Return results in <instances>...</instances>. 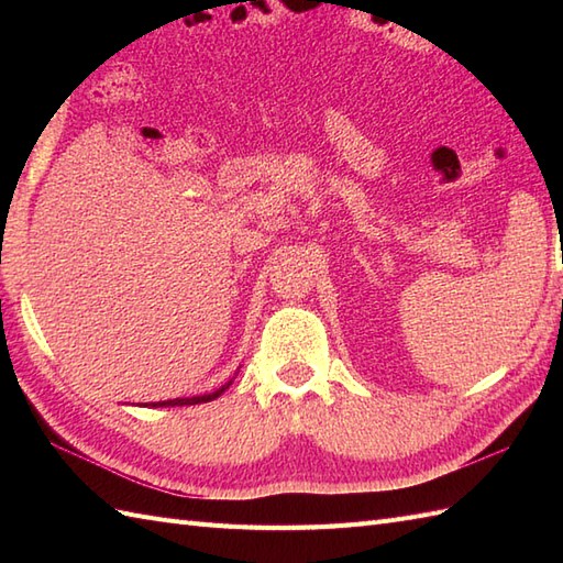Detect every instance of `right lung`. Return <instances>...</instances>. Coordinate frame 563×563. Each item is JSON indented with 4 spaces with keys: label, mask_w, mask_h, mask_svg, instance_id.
Segmentation results:
<instances>
[{
    "label": "right lung",
    "mask_w": 563,
    "mask_h": 563,
    "mask_svg": "<svg viewBox=\"0 0 563 563\" xmlns=\"http://www.w3.org/2000/svg\"><path fill=\"white\" fill-rule=\"evenodd\" d=\"M232 382H227V385H222L220 389H214L210 394H200V397H186V399H169V401H157V404H147V406H190V404H202V401H212L218 399L220 394L230 387Z\"/></svg>",
    "instance_id": "right-lung-1"
}]
</instances>
